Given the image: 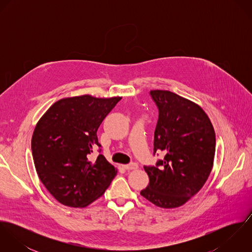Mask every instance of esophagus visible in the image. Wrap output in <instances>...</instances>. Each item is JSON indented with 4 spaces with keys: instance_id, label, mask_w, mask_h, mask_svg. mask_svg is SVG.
Listing matches in <instances>:
<instances>
[{
    "instance_id": "obj_1",
    "label": "esophagus",
    "mask_w": 252,
    "mask_h": 252,
    "mask_svg": "<svg viewBox=\"0 0 252 252\" xmlns=\"http://www.w3.org/2000/svg\"><path fill=\"white\" fill-rule=\"evenodd\" d=\"M123 168L127 171H132V170H137L139 167L136 163H131V164H128V165H124Z\"/></svg>"
}]
</instances>
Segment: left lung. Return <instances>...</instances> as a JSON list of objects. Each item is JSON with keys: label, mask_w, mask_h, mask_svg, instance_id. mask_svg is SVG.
Returning a JSON list of instances; mask_svg holds the SVG:
<instances>
[{"label": "left lung", "mask_w": 252, "mask_h": 252, "mask_svg": "<svg viewBox=\"0 0 252 252\" xmlns=\"http://www.w3.org/2000/svg\"><path fill=\"white\" fill-rule=\"evenodd\" d=\"M159 109L154 153L165 157L144 166L149 183L141 195L163 209L184 205L204 186L214 167L216 132L198 104L168 90H151Z\"/></svg>", "instance_id": "obj_1"}]
</instances>
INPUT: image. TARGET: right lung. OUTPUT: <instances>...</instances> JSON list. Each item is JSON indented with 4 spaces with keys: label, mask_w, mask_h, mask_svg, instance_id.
Here are the masks:
<instances>
[{
    "label": "right lung",
    "mask_w": 252,
    "mask_h": 252,
    "mask_svg": "<svg viewBox=\"0 0 252 252\" xmlns=\"http://www.w3.org/2000/svg\"><path fill=\"white\" fill-rule=\"evenodd\" d=\"M121 97L81 95L63 98L36 123L32 154L36 174L62 205L85 208L100 198L117 174L103 154L90 161L97 130Z\"/></svg>",
    "instance_id": "right-lung-1"
}]
</instances>
